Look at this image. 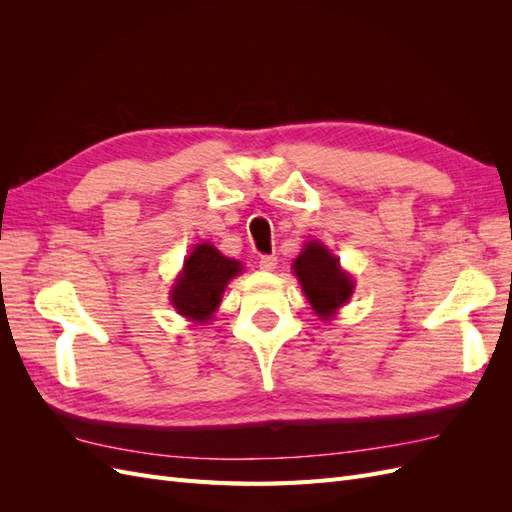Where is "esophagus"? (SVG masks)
I'll use <instances>...</instances> for the list:
<instances>
[{"instance_id": "34e87169", "label": "esophagus", "mask_w": 512, "mask_h": 512, "mask_svg": "<svg viewBox=\"0 0 512 512\" xmlns=\"http://www.w3.org/2000/svg\"><path fill=\"white\" fill-rule=\"evenodd\" d=\"M277 267V258L275 256H260V269L273 271Z\"/></svg>"}]
</instances>
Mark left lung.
<instances>
[{
	"mask_svg": "<svg viewBox=\"0 0 512 512\" xmlns=\"http://www.w3.org/2000/svg\"><path fill=\"white\" fill-rule=\"evenodd\" d=\"M294 273L320 318H329L350 299L352 280L339 269V260L316 241H309L294 260Z\"/></svg>",
	"mask_w": 512,
	"mask_h": 512,
	"instance_id": "8db88e82",
	"label": "left lung"
}]
</instances>
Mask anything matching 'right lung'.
<instances>
[{
	"instance_id": "add662e5",
	"label": "right lung",
	"mask_w": 512,
	"mask_h": 512,
	"mask_svg": "<svg viewBox=\"0 0 512 512\" xmlns=\"http://www.w3.org/2000/svg\"><path fill=\"white\" fill-rule=\"evenodd\" d=\"M239 271V262L222 256L213 245H196L194 252L185 260L183 273L173 292H170L177 312L194 320H207L213 309L220 305L228 280Z\"/></svg>"
}]
</instances>
